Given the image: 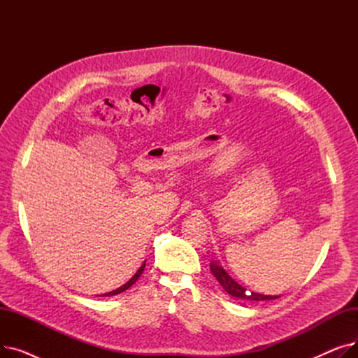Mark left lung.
<instances>
[{
  "instance_id": "obj_1",
  "label": "left lung",
  "mask_w": 358,
  "mask_h": 358,
  "mask_svg": "<svg viewBox=\"0 0 358 358\" xmlns=\"http://www.w3.org/2000/svg\"><path fill=\"white\" fill-rule=\"evenodd\" d=\"M210 271L216 277L220 286L224 289V292L229 293L234 297L243 299V300H257V302L258 300H271V299L278 297V296H267V294H261V293H254V292L247 290L245 287H242L219 266V261H210Z\"/></svg>"
}]
</instances>
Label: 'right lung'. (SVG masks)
<instances>
[{
    "mask_svg": "<svg viewBox=\"0 0 358 358\" xmlns=\"http://www.w3.org/2000/svg\"><path fill=\"white\" fill-rule=\"evenodd\" d=\"M143 268H145V262H143V264L141 266V268L136 271V274L134 275V277H131L129 281H127V283L126 285H123L122 287H119V289H116V290H113V292H108V293H104V294H101L103 297H106V296H115V294H119V293H122V292H124V290H127L129 287H131V286H134L135 285V281L141 277V274L143 273Z\"/></svg>",
    "mask_w": 358,
    "mask_h": 358,
    "instance_id": "add662e5",
    "label": "right lung"
}]
</instances>
